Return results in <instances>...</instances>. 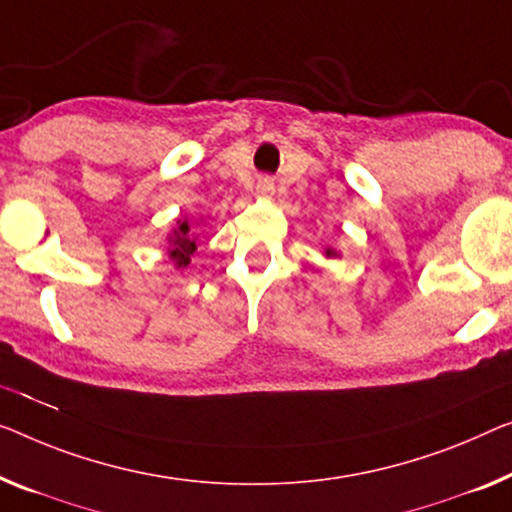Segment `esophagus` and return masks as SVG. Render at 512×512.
<instances>
[{"mask_svg": "<svg viewBox=\"0 0 512 512\" xmlns=\"http://www.w3.org/2000/svg\"><path fill=\"white\" fill-rule=\"evenodd\" d=\"M273 190H276V183H273L271 177H259V181H257V193L259 195L269 197V195H273Z\"/></svg>", "mask_w": 512, "mask_h": 512, "instance_id": "obj_1", "label": "esophagus"}]
</instances>
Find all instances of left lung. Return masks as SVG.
Here are the masks:
<instances>
[{"label": "left lung", "mask_w": 512, "mask_h": 512, "mask_svg": "<svg viewBox=\"0 0 512 512\" xmlns=\"http://www.w3.org/2000/svg\"><path fill=\"white\" fill-rule=\"evenodd\" d=\"M326 255H329V257H335L338 253H335V250H331V248H329V250H326Z\"/></svg>", "instance_id": "obj_1"}]
</instances>
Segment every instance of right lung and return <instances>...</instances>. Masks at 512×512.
Here are the masks:
<instances>
[{"instance_id": "add662e5", "label": "right lung", "mask_w": 512, "mask_h": 512, "mask_svg": "<svg viewBox=\"0 0 512 512\" xmlns=\"http://www.w3.org/2000/svg\"><path fill=\"white\" fill-rule=\"evenodd\" d=\"M195 239L190 234L188 223H181L179 230H174L170 236V257L177 262V266H186L190 262V255L195 253Z\"/></svg>"}]
</instances>
